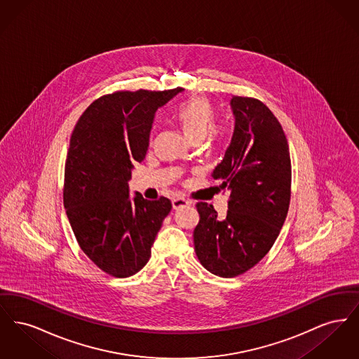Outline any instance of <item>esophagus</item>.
Wrapping results in <instances>:
<instances>
[{"mask_svg":"<svg viewBox=\"0 0 359 359\" xmlns=\"http://www.w3.org/2000/svg\"><path fill=\"white\" fill-rule=\"evenodd\" d=\"M191 205L188 201L186 199H183V198H177V199H173L172 201V205H173V208L175 210H179V208H182V207H187V205Z\"/></svg>","mask_w":359,"mask_h":359,"instance_id":"34e87169","label":"esophagus"}]
</instances>
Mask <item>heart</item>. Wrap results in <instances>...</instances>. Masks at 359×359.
<instances>
[{"label": "heart", "instance_id": "heart-1", "mask_svg": "<svg viewBox=\"0 0 359 359\" xmlns=\"http://www.w3.org/2000/svg\"><path fill=\"white\" fill-rule=\"evenodd\" d=\"M172 117L191 142L202 141L207 133L212 142L221 141L224 137L223 128L212 126L215 110L212 103L203 95H195L182 101L175 107Z\"/></svg>", "mask_w": 359, "mask_h": 359}]
</instances>
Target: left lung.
Here are the masks:
<instances>
[{"mask_svg":"<svg viewBox=\"0 0 359 359\" xmlns=\"http://www.w3.org/2000/svg\"><path fill=\"white\" fill-rule=\"evenodd\" d=\"M231 142L212 177L230 191L226 217L198 203L195 252L208 272L236 277L258 264L273 246L290 202V147L273 113L258 100L233 97Z\"/></svg>","mask_w":359,"mask_h":359,"instance_id":"1","label":"left lung"}]
</instances>
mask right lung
Returning a JSON list of instances; mask_svg holds the SVG:
<instances>
[{"mask_svg": "<svg viewBox=\"0 0 359 359\" xmlns=\"http://www.w3.org/2000/svg\"><path fill=\"white\" fill-rule=\"evenodd\" d=\"M182 91H117L91 103L69 140L63 202L81 249L100 269L114 277L141 271L170 214L161 196L132 199L128 182L135 163L149 147L154 113Z\"/></svg>", "mask_w": 359, "mask_h": 359, "instance_id": "1", "label": "right lung"}]
</instances>
